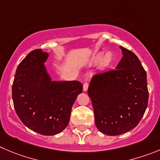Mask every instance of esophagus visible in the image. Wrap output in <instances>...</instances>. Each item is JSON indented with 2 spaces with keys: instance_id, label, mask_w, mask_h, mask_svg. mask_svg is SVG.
Masks as SVG:
<instances>
[{
  "instance_id": "obj_1",
  "label": "esophagus",
  "mask_w": 160,
  "mask_h": 160,
  "mask_svg": "<svg viewBox=\"0 0 160 160\" xmlns=\"http://www.w3.org/2000/svg\"><path fill=\"white\" fill-rule=\"evenodd\" d=\"M88 88V82H85V83H83V91H84V92H87Z\"/></svg>"
}]
</instances>
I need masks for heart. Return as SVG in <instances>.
<instances>
[{"label": "heart", "instance_id": "1", "mask_svg": "<svg viewBox=\"0 0 160 160\" xmlns=\"http://www.w3.org/2000/svg\"><path fill=\"white\" fill-rule=\"evenodd\" d=\"M99 61H101L100 63L102 67L108 66V65H110L112 61H113V54L110 52H107L102 56V52H99V53H97L96 54H95L92 57V62L93 63H97Z\"/></svg>", "mask_w": 160, "mask_h": 160}]
</instances>
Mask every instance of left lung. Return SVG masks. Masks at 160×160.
I'll return each instance as SVG.
<instances>
[{
	"label": "left lung",
	"instance_id": "left-lung-1",
	"mask_svg": "<svg viewBox=\"0 0 160 160\" xmlns=\"http://www.w3.org/2000/svg\"><path fill=\"white\" fill-rule=\"evenodd\" d=\"M120 48L123 56L115 69L94 76L88 89L95 125L108 136L120 135L135 128L148 102L145 70L132 51Z\"/></svg>",
	"mask_w": 160,
	"mask_h": 160
}]
</instances>
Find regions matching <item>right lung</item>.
<instances>
[{
    "instance_id": "right-lung-1",
    "label": "right lung",
    "mask_w": 160,
    "mask_h": 160,
    "mask_svg": "<svg viewBox=\"0 0 160 160\" xmlns=\"http://www.w3.org/2000/svg\"><path fill=\"white\" fill-rule=\"evenodd\" d=\"M48 57L41 49L28 53L18 65L12 91L21 122L34 132L53 136L67 127L83 85L77 80L53 81L44 65Z\"/></svg>"
}]
</instances>
